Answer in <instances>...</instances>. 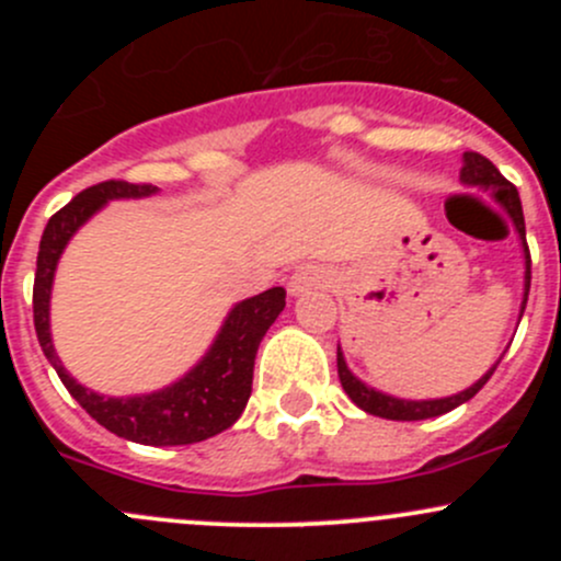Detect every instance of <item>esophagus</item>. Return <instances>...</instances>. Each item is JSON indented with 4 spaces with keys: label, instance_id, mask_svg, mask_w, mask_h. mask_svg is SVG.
Instances as JSON below:
<instances>
[{
    "label": "esophagus",
    "instance_id": "esophagus-1",
    "mask_svg": "<svg viewBox=\"0 0 561 561\" xmlns=\"http://www.w3.org/2000/svg\"><path fill=\"white\" fill-rule=\"evenodd\" d=\"M328 279H331V274L320 265H301L287 282V290H290V296H301V293L317 290V287H328Z\"/></svg>",
    "mask_w": 561,
    "mask_h": 561
}]
</instances>
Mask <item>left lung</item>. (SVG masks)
<instances>
[{"label": "left lung", "instance_id": "1", "mask_svg": "<svg viewBox=\"0 0 561 561\" xmlns=\"http://www.w3.org/2000/svg\"><path fill=\"white\" fill-rule=\"evenodd\" d=\"M461 181L469 186H483L496 203L507 211V217L513 219V228H516L518 239H522L524 247V263H526V274H524V301H522V314L526 309V298H529V282H531V260H529V247H526V228H524V211H522V197H518V190L505 179L496 165L491 160H485L483 154L478 151H463V165H461ZM518 314V317H522ZM502 360V358H500ZM496 360L472 388L461 390V393L448 396V399H426V401H410V399H396V396L382 393V390L369 388L366 382H360L353 371L347 369V360H344L342 347L336 350V369H339V380H342L344 393L353 399V404H358L360 410L369 412V415L377 417H388V421H426V417H437L445 415V412L456 410L458 404L472 399L480 388L489 382V377L494 375V369L500 366Z\"/></svg>", "mask_w": 561, "mask_h": 561}]
</instances>
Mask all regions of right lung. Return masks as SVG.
I'll return each mask as SVG.
<instances>
[{"label":"right lung","instance_id":"1","mask_svg":"<svg viewBox=\"0 0 561 561\" xmlns=\"http://www.w3.org/2000/svg\"><path fill=\"white\" fill-rule=\"evenodd\" d=\"M157 186L129 184V181H103L78 192L65 208L48 219L39 239L35 290V331L45 358L56 369L59 380L70 390L72 399L116 437L140 445H192L214 437L233 426L244 412L252 393L254 355L271 322L285 309V287H271L260 296L236 304L225 317L217 339L203 355L195 369L186 371L173 386L144 396H100L72 380L56 355L50 342V287H54L56 263L67 241L76 236L87 219H92L107 201L122 197H149Z\"/></svg>","mask_w":561,"mask_h":561}]
</instances>
